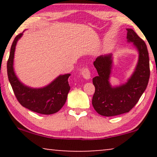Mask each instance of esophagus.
I'll return each mask as SVG.
<instances>
[{
	"label": "esophagus",
	"mask_w": 157,
	"mask_h": 157,
	"mask_svg": "<svg viewBox=\"0 0 157 157\" xmlns=\"http://www.w3.org/2000/svg\"><path fill=\"white\" fill-rule=\"evenodd\" d=\"M81 75H82L83 77L85 79H89L91 78V73H90L89 68L87 67L83 68L82 71H81Z\"/></svg>",
	"instance_id": "obj_1"
}]
</instances>
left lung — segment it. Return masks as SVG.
I'll return each instance as SVG.
<instances>
[{
	"label": "left lung",
	"instance_id": "left-lung-1",
	"mask_svg": "<svg viewBox=\"0 0 157 157\" xmlns=\"http://www.w3.org/2000/svg\"><path fill=\"white\" fill-rule=\"evenodd\" d=\"M126 30L128 41L133 42L139 53L136 70L127 83L118 87L111 86L109 78L112 65L111 54L100 56L94 62L98 75L93 78L95 93L92 105L96 112L104 117H113L132 110L149 82V58L147 45L134 30Z\"/></svg>",
	"mask_w": 157,
	"mask_h": 157
}]
</instances>
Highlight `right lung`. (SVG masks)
Masks as SVG:
<instances>
[{"label": "right lung", "mask_w": 157, "mask_h": 157, "mask_svg": "<svg viewBox=\"0 0 157 157\" xmlns=\"http://www.w3.org/2000/svg\"><path fill=\"white\" fill-rule=\"evenodd\" d=\"M22 35L21 33L15 38L7 62L8 80L15 96L23 106L34 112L46 115L56 113L66 103L71 89L68 81L71 74L61 75L52 83L41 89H32L23 85L16 77L13 66L16 43Z\"/></svg>", "instance_id": "1"}]
</instances>
